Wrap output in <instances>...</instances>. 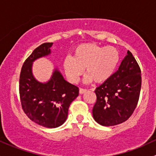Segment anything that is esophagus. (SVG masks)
Returning <instances> with one entry per match:
<instances>
[{
    "label": "esophagus",
    "instance_id": "1",
    "mask_svg": "<svg viewBox=\"0 0 156 156\" xmlns=\"http://www.w3.org/2000/svg\"><path fill=\"white\" fill-rule=\"evenodd\" d=\"M87 90L86 89H83V88H80L79 89V93L80 94H83V93H86Z\"/></svg>",
    "mask_w": 156,
    "mask_h": 156
}]
</instances>
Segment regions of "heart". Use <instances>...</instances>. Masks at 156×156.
I'll list each match as a JSON object with an SVG mask.
<instances>
[{"mask_svg":"<svg viewBox=\"0 0 156 156\" xmlns=\"http://www.w3.org/2000/svg\"><path fill=\"white\" fill-rule=\"evenodd\" d=\"M119 61V53L116 48L90 42L78 45L74 50L73 57H66L63 66L70 82L76 83L85 69V82L94 81L101 83L112 76Z\"/></svg>","mask_w":156,"mask_h":156,"instance_id":"b5f03b06","label":"heart"}]
</instances>
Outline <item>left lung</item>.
<instances>
[{"label":"left lung","mask_w":156,"mask_h":156,"mask_svg":"<svg viewBox=\"0 0 156 156\" xmlns=\"http://www.w3.org/2000/svg\"><path fill=\"white\" fill-rule=\"evenodd\" d=\"M140 87V69L128 51L117 71L95 90V121L103 126H112L127 120L137 106Z\"/></svg>","instance_id":"1"}]
</instances>
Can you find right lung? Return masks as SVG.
<instances>
[{
	"mask_svg": "<svg viewBox=\"0 0 156 156\" xmlns=\"http://www.w3.org/2000/svg\"><path fill=\"white\" fill-rule=\"evenodd\" d=\"M53 42L37 47L22 66L19 94L23 111L33 122L46 128H57L66 120L70 104L78 96V87L66 81L55 68L47 82L37 81L33 75V63L51 53Z\"/></svg>",
	"mask_w": 156,
	"mask_h": 156,
	"instance_id": "right-lung-1",
	"label": "right lung"
}]
</instances>
